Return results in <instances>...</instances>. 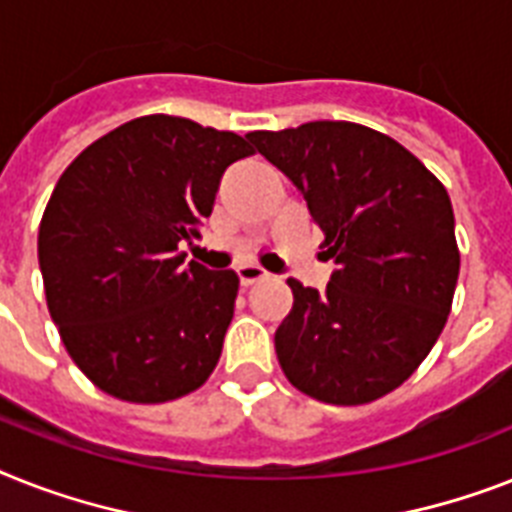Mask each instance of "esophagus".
Returning <instances> with one entry per match:
<instances>
[{"label": "esophagus", "instance_id": "obj_1", "mask_svg": "<svg viewBox=\"0 0 512 512\" xmlns=\"http://www.w3.org/2000/svg\"><path fill=\"white\" fill-rule=\"evenodd\" d=\"M236 276H239L242 286H252L255 281H263L268 273H265L260 265H239V268H236Z\"/></svg>", "mask_w": 512, "mask_h": 512}]
</instances>
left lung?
I'll list each match as a JSON object with an SVG mask.
<instances>
[{"label": "left lung", "mask_w": 512, "mask_h": 512, "mask_svg": "<svg viewBox=\"0 0 512 512\" xmlns=\"http://www.w3.org/2000/svg\"><path fill=\"white\" fill-rule=\"evenodd\" d=\"M305 197L334 260L326 292L289 278L276 331L286 378L313 400L365 405L413 376L442 334L460 252L447 189L402 144L347 120L252 131Z\"/></svg>", "instance_id": "left-lung-1"}]
</instances>
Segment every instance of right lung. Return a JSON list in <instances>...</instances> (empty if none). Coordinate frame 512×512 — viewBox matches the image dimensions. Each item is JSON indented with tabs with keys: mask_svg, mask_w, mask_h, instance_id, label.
Listing matches in <instances>:
<instances>
[{
	"mask_svg": "<svg viewBox=\"0 0 512 512\" xmlns=\"http://www.w3.org/2000/svg\"><path fill=\"white\" fill-rule=\"evenodd\" d=\"M247 139L173 115L128 120L86 147L39 226L49 315L73 363L126 402L178 400L218 365L234 270L184 263Z\"/></svg>",
	"mask_w": 512,
	"mask_h": 512,
	"instance_id": "right-lung-1",
	"label": "right lung"
}]
</instances>
